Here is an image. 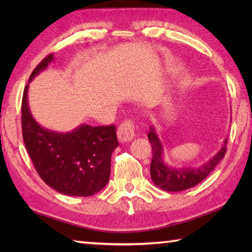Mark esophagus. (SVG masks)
Returning a JSON list of instances; mask_svg holds the SVG:
<instances>
[{"mask_svg": "<svg viewBox=\"0 0 252 252\" xmlns=\"http://www.w3.org/2000/svg\"><path fill=\"white\" fill-rule=\"evenodd\" d=\"M117 136L119 142H129L134 137V125L131 120L123 121L121 125L118 126Z\"/></svg>", "mask_w": 252, "mask_h": 252, "instance_id": "esophagus-1", "label": "esophagus"}]
</instances>
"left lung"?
<instances>
[{"instance_id": "8db88e82", "label": "left lung", "mask_w": 252, "mask_h": 252, "mask_svg": "<svg viewBox=\"0 0 252 252\" xmlns=\"http://www.w3.org/2000/svg\"><path fill=\"white\" fill-rule=\"evenodd\" d=\"M148 140L153 149L151 163V176L155 185L167 191H181L194 187L210 174L226 153L227 138L223 146L215 156L199 167L194 168H172L163 161V146L154 126L149 127Z\"/></svg>"}]
</instances>
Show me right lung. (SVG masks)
Instances as JSON below:
<instances>
[{
  "label": "right lung",
  "mask_w": 252,
  "mask_h": 252,
  "mask_svg": "<svg viewBox=\"0 0 252 252\" xmlns=\"http://www.w3.org/2000/svg\"><path fill=\"white\" fill-rule=\"evenodd\" d=\"M53 61V54L46 56L31 73L29 82ZM28 88L27 84L21 103L23 138L40 178L68 196L88 197L103 189L109 181L111 154L119 145L116 126L81 125L67 133L47 130L32 117Z\"/></svg>",
  "instance_id": "add662e5"
}]
</instances>
